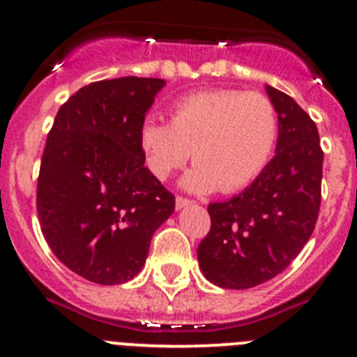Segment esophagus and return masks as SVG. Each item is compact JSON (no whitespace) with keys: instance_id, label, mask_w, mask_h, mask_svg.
<instances>
[{"instance_id":"1","label":"esophagus","mask_w":357,"mask_h":357,"mask_svg":"<svg viewBox=\"0 0 357 357\" xmlns=\"http://www.w3.org/2000/svg\"><path fill=\"white\" fill-rule=\"evenodd\" d=\"M192 204V200L190 199H185V197H176V208H183V207H186V205H190Z\"/></svg>"}]
</instances>
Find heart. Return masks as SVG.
Instances as JSON below:
<instances>
[{
    "mask_svg": "<svg viewBox=\"0 0 357 357\" xmlns=\"http://www.w3.org/2000/svg\"><path fill=\"white\" fill-rule=\"evenodd\" d=\"M278 139V114L268 96L238 89H205L171 105V122L146 117L138 143L149 171L165 181L190 157V192L233 193L250 185L268 165Z\"/></svg>",
    "mask_w": 357,
    "mask_h": 357,
    "instance_id": "1",
    "label": "heart"
}]
</instances>
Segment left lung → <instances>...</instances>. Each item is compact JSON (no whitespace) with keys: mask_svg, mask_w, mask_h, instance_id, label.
I'll return each instance as SVG.
<instances>
[{"mask_svg":"<svg viewBox=\"0 0 357 357\" xmlns=\"http://www.w3.org/2000/svg\"><path fill=\"white\" fill-rule=\"evenodd\" d=\"M266 91L278 114L276 155L240 195L208 204L211 229L197 250L204 276L221 289H252L285 271L318 221V128L289 95Z\"/></svg>","mask_w":357,"mask_h":357,"instance_id":"1","label":"left lung"}]
</instances>
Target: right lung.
<instances>
[{
	"label": "right lung",
	"instance_id": "1",
	"mask_svg": "<svg viewBox=\"0 0 357 357\" xmlns=\"http://www.w3.org/2000/svg\"><path fill=\"white\" fill-rule=\"evenodd\" d=\"M164 79L96 81L70 96L46 138L38 178L39 225L70 271L121 285L142 271L174 195L145 167L138 131Z\"/></svg>",
	"mask_w": 357,
	"mask_h": 357
}]
</instances>
